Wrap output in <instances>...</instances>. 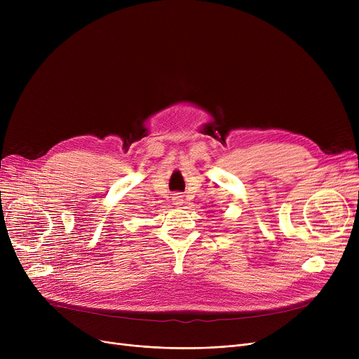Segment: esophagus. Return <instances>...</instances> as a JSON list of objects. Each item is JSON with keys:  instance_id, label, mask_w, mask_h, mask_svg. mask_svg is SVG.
<instances>
[{"instance_id": "obj_1", "label": "esophagus", "mask_w": 359, "mask_h": 359, "mask_svg": "<svg viewBox=\"0 0 359 359\" xmlns=\"http://www.w3.org/2000/svg\"><path fill=\"white\" fill-rule=\"evenodd\" d=\"M173 202H175L176 205H182V203H183V199H182L180 195H175V196H173Z\"/></svg>"}]
</instances>
